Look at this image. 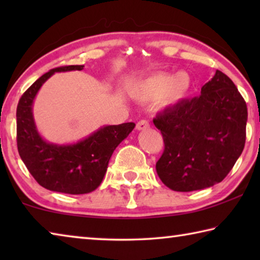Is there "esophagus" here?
<instances>
[{"label":"esophagus","instance_id":"obj_1","mask_svg":"<svg viewBox=\"0 0 260 260\" xmlns=\"http://www.w3.org/2000/svg\"><path fill=\"white\" fill-rule=\"evenodd\" d=\"M149 126H150V124H149V121L143 119V120H140L138 124H136V128H138L139 131H143V129L148 128Z\"/></svg>","mask_w":260,"mask_h":260}]
</instances>
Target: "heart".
<instances>
[{
  "mask_svg": "<svg viewBox=\"0 0 260 260\" xmlns=\"http://www.w3.org/2000/svg\"><path fill=\"white\" fill-rule=\"evenodd\" d=\"M190 89L191 78L187 72H159L139 82L132 90V95L141 102L155 103L160 100L161 105L172 107L181 103Z\"/></svg>",
  "mask_w": 260,
  "mask_h": 260,
  "instance_id": "obj_1",
  "label": "heart"
}]
</instances>
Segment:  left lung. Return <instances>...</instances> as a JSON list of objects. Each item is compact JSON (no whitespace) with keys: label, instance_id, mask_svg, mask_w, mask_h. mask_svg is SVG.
Here are the masks:
<instances>
[{"label":"left lung","instance_id":"left-lung-1","mask_svg":"<svg viewBox=\"0 0 260 260\" xmlns=\"http://www.w3.org/2000/svg\"><path fill=\"white\" fill-rule=\"evenodd\" d=\"M246 120L245 101L217 70L200 96L166 108L153 119L165 144L156 164L161 182L174 191L221 182L243 151Z\"/></svg>","mask_w":260,"mask_h":260}]
</instances>
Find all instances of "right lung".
Returning <instances> with one entry per match:
<instances>
[{
    "label": "right lung",
    "instance_id": "obj_1",
    "mask_svg": "<svg viewBox=\"0 0 260 260\" xmlns=\"http://www.w3.org/2000/svg\"><path fill=\"white\" fill-rule=\"evenodd\" d=\"M82 69L83 65H69L50 70L25 91L17 107V147L21 160L40 186L71 195L88 193L100 186L114 149L135 127L134 122L103 126L72 144L50 143L42 138L33 117L39 89L55 72Z\"/></svg>",
    "mask_w": 260,
    "mask_h": 260
}]
</instances>
